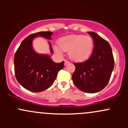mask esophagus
Instances as JSON below:
<instances>
[{"label":"esophagus","instance_id":"1","mask_svg":"<svg viewBox=\"0 0 128 128\" xmlns=\"http://www.w3.org/2000/svg\"><path fill=\"white\" fill-rule=\"evenodd\" d=\"M69 63H70V62L68 61V60H65V61H64V66H67L68 64H69Z\"/></svg>","mask_w":128,"mask_h":128}]
</instances>
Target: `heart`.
Instances as JSON below:
<instances>
[{
	"instance_id": "obj_1",
	"label": "heart",
	"mask_w": 128,
	"mask_h": 128,
	"mask_svg": "<svg viewBox=\"0 0 128 128\" xmlns=\"http://www.w3.org/2000/svg\"><path fill=\"white\" fill-rule=\"evenodd\" d=\"M59 46H54V50L59 54H62V50L68 51V56L76 62L87 60L94 50V41L89 36L82 34H72L60 38Z\"/></svg>"
}]
</instances>
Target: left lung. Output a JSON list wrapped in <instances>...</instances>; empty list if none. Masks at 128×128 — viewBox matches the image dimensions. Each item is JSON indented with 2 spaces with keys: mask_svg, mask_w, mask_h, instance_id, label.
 Listing matches in <instances>:
<instances>
[{
  "mask_svg": "<svg viewBox=\"0 0 128 128\" xmlns=\"http://www.w3.org/2000/svg\"><path fill=\"white\" fill-rule=\"evenodd\" d=\"M88 33L93 38L94 48L91 57L84 62L74 63L72 75L75 86L81 91L94 94L101 91L108 84L114 61L110 44L92 32Z\"/></svg>",
  "mask_w": 128,
  "mask_h": 128,
  "instance_id": "obj_1",
  "label": "left lung"
}]
</instances>
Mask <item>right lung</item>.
Wrapping results in <instances>:
<instances>
[{"label":"right lung","mask_w":128,"mask_h":128,"mask_svg":"<svg viewBox=\"0 0 128 128\" xmlns=\"http://www.w3.org/2000/svg\"><path fill=\"white\" fill-rule=\"evenodd\" d=\"M51 32H40L30 34L20 44L14 56L15 77L26 90L40 92L50 88L56 80L58 72L64 68V62H54L49 54H39L33 47L36 37L51 40ZM50 51L53 53L50 41Z\"/></svg>","instance_id":"1"}]
</instances>
